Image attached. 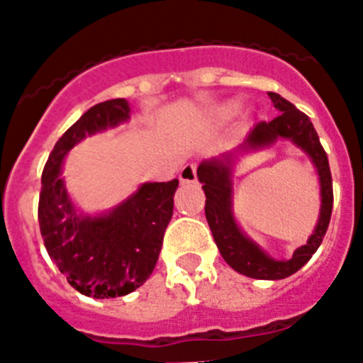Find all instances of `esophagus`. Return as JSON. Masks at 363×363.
I'll return each mask as SVG.
<instances>
[{
	"instance_id": "obj_1",
	"label": "esophagus",
	"mask_w": 363,
	"mask_h": 363,
	"mask_svg": "<svg viewBox=\"0 0 363 363\" xmlns=\"http://www.w3.org/2000/svg\"><path fill=\"white\" fill-rule=\"evenodd\" d=\"M182 183H196L197 182V166L196 164H186L180 171Z\"/></svg>"
}]
</instances>
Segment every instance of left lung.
Returning <instances> with one entry per match:
<instances>
[{"mask_svg": "<svg viewBox=\"0 0 363 363\" xmlns=\"http://www.w3.org/2000/svg\"><path fill=\"white\" fill-rule=\"evenodd\" d=\"M268 96L274 102L275 109L281 111V114L272 121H259L245 139L242 148L257 150L270 146L277 139H291L311 157L321 183V213L308 242L295 250L291 259L275 261L240 231L231 211V155L203 162L197 167V178L203 183L204 196H206L204 213H206L208 225L225 263L247 277L279 281L298 272L321 245L332 217L333 186L328 157L319 143L318 132L311 118L296 109L289 100L282 99L279 93L268 91Z\"/></svg>", "mask_w": 363, "mask_h": 363, "instance_id": "obj_1", "label": "left lung"}]
</instances>
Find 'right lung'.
<instances>
[{
    "instance_id": "add662e5",
    "label": "right lung",
    "mask_w": 363,
    "mask_h": 363,
    "mask_svg": "<svg viewBox=\"0 0 363 363\" xmlns=\"http://www.w3.org/2000/svg\"><path fill=\"white\" fill-rule=\"evenodd\" d=\"M125 99L86 111L52 148L38 199V222L49 257L68 284L93 298L125 296L146 282L162 249L173 217L178 180L145 183L116 210L102 217H79L60 178L65 155L81 139L127 121Z\"/></svg>"
}]
</instances>
